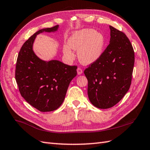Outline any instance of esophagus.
Instances as JSON below:
<instances>
[{
	"mask_svg": "<svg viewBox=\"0 0 150 150\" xmlns=\"http://www.w3.org/2000/svg\"><path fill=\"white\" fill-rule=\"evenodd\" d=\"M77 74L78 75H81L82 73V69L80 68H78L77 69Z\"/></svg>",
	"mask_w": 150,
	"mask_h": 150,
	"instance_id": "34e87169",
	"label": "esophagus"
}]
</instances>
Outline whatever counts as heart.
Segmentation results:
<instances>
[{
  "label": "heart",
  "mask_w": 150,
  "mask_h": 150,
  "mask_svg": "<svg viewBox=\"0 0 150 150\" xmlns=\"http://www.w3.org/2000/svg\"><path fill=\"white\" fill-rule=\"evenodd\" d=\"M105 39L103 34L93 29L85 28L73 32L68 39V45L63 46V53L70 60L75 58L71 50L78 51L80 61L86 65L91 64L100 58L103 54Z\"/></svg>",
  "instance_id": "b5f03b06"
}]
</instances>
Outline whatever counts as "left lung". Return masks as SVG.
Here are the masks:
<instances>
[{"instance_id": "left-lung-1", "label": "left lung", "mask_w": 150, "mask_h": 150, "mask_svg": "<svg viewBox=\"0 0 150 150\" xmlns=\"http://www.w3.org/2000/svg\"><path fill=\"white\" fill-rule=\"evenodd\" d=\"M110 40L96 62L84 70L91 103L100 109L115 106L128 92L135 62L134 51L128 38L110 26Z\"/></svg>"}]
</instances>
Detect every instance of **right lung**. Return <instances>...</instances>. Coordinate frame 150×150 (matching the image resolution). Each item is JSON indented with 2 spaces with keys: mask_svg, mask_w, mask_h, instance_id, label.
I'll use <instances>...</instances> for the list:
<instances>
[{
  "mask_svg": "<svg viewBox=\"0 0 150 150\" xmlns=\"http://www.w3.org/2000/svg\"><path fill=\"white\" fill-rule=\"evenodd\" d=\"M58 29L59 25L44 28L31 36L22 45L16 64L15 79L22 97L42 112L52 111L61 106L70 82L77 75L76 66L57 60L45 61L33 52L37 35L55 32Z\"/></svg>",
  "mask_w": 150,
  "mask_h": 150,
  "instance_id": "right-lung-1",
  "label": "right lung"
}]
</instances>
